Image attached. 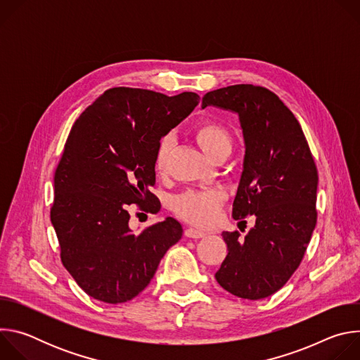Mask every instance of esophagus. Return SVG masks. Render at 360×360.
<instances>
[{
	"label": "esophagus",
	"mask_w": 360,
	"mask_h": 360,
	"mask_svg": "<svg viewBox=\"0 0 360 360\" xmlns=\"http://www.w3.org/2000/svg\"><path fill=\"white\" fill-rule=\"evenodd\" d=\"M205 235H207V233L199 231V229H195V228H186V229H185V236H186V238L198 239V238H203Z\"/></svg>",
	"instance_id": "1"
}]
</instances>
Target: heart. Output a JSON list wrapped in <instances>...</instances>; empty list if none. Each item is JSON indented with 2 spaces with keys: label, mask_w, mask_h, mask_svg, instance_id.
<instances>
[{
  "label": "heart",
  "mask_w": 360,
  "mask_h": 360,
  "mask_svg": "<svg viewBox=\"0 0 360 360\" xmlns=\"http://www.w3.org/2000/svg\"><path fill=\"white\" fill-rule=\"evenodd\" d=\"M192 135L199 146L211 160L229 157L233 148V135L231 128L215 118H205L192 128ZM174 146V138L165 135L160 139L153 155V169L164 176L168 171L169 157ZM225 200L221 191H186L172 199L174 212L184 221L199 226L208 228L217 222L218 212Z\"/></svg>",
  "instance_id": "heart-1"
}]
</instances>
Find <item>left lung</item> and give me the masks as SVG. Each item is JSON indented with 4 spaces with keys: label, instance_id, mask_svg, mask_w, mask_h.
Listing matches in <instances>:
<instances>
[{
    "label": "left lung",
    "instance_id": "8db88e82",
    "mask_svg": "<svg viewBox=\"0 0 360 360\" xmlns=\"http://www.w3.org/2000/svg\"><path fill=\"white\" fill-rule=\"evenodd\" d=\"M207 105L239 115L246 150L232 217L256 219L243 239L238 231L222 233L228 255L215 278L238 297L264 299L303 259L318 219V169L300 124L268 88L238 84L210 91L202 98Z\"/></svg>",
    "mask_w": 360,
    "mask_h": 360
}]
</instances>
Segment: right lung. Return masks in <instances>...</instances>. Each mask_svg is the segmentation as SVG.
<instances>
[{
    "mask_svg": "<svg viewBox=\"0 0 360 360\" xmlns=\"http://www.w3.org/2000/svg\"><path fill=\"white\" fill-rule=\"evenodd\" d=\"M199 95L117 86L75 121L56 171L51 222L64 268L91 297L122 303L142 292L182 236L174 218L134 233L128 208L157 214L153 155Z\"/></svg>",
    "mask_w": 360,
    "mask_h": 360,
    "instance_id": "obj_1",
    "label": "right lung"
}]
</instances>
